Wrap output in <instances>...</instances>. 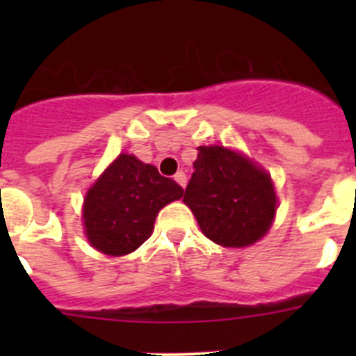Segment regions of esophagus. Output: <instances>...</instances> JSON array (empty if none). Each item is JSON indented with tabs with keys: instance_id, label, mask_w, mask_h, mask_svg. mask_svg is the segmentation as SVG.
<instances>
[{
	"instance_id": "34e87169",
	"label": "esophagus",
	"mask_w": 356,
	"mask_h": 356,
	"mask_svg": "<svg viewBox=\"0 0 356 356\" xmlns=\"http://www.w3.org/2000/svg\"><path fill=\"white\" fill-rule=\"evenodd\" d=\"M174 181L177 182L181 188H186V174H184V172H177V174L174 175Z\"/></svg>"
}]
</instances>
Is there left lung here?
I'll return each mask as SVG.
<instances>
[{"label": "left lung", "instance_id": "obj_1", "mask_svg": "<svg viewBox=\"0 0 356 356\" xmlns=\"http://www.w3.org/2000/svg\"><path fill=\"white\" fill-rule=\"evenodd\" d=\"M193 167L184 203L210 241L245 248L267 234L277 196L264 168L224 146H200Z\"/></svg>", "mask_w": 356, "mask_h": 356}]
</instances>
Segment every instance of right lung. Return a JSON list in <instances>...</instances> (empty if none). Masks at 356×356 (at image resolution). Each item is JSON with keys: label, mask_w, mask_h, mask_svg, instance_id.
<instances>
[{"label": "right lung", "mask_w": 356, "mask_h": 356, "mask_svg": "<svg viewBox=\"0 0 356 356\" xmlns=\"http://www.w3.org/2000/svg\"><path fill=\"white\" fill-rule=\"evenodd\" d=\"M182 195L184 189L156 167L120 153L86 195V238L110 257L132 253L152 236L158 211Z\"/></svg>", "instance_id": "right-lung-1"}]
</instances>
